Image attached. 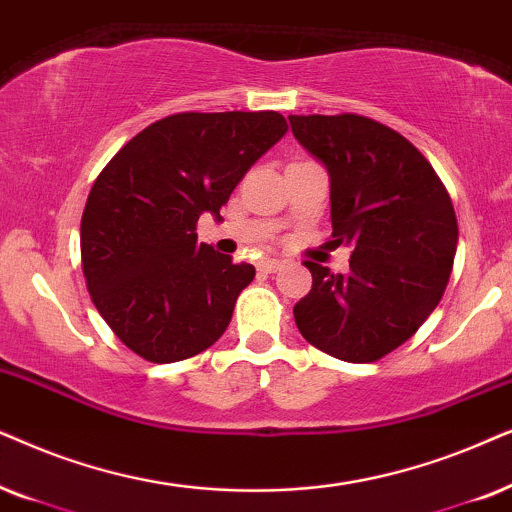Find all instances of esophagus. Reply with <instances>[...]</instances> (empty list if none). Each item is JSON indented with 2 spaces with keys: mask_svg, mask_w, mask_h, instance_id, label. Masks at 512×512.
<instances>
[{
  "mask_svg": "<svg viewBox=\"0 0 512 512\" xmlns=\"http://www.w3.org/2000/svg\"><path fill=\"white\" fill-rule=\"evenodd\" d=\"M283 260H276V257H269V260H262L260 264H257V271H262V274H274V271H278L283 267Z\"/></svg>",
  "mask_w": 512,
  "mask_h": 512,
  "instance_id": "obj_1",
  "label": "esophagus"
}]
</instances>
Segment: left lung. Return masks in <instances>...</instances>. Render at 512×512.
I'll list each match as a JSON object with an SVG mask.
<instances>
[{"label": "left lung", "instance_id": "obj_1", "mask_svg": "<svg viewBox=\"0 0 512 512\" xmlns=\"http://www.w3.org/2000/svg\"><path fill=\"white\" fill-rule=\"evenodd\" d=\"M295 140L330 175L335 243L349 274L306 262L313 285L295 304L306 342L349 363H372L407 342L438 306L459 241L452 199L424 154L358 114L295 117Z\"/></svg>", "mask_w": 512, "mask_h": 512}]
</instances>
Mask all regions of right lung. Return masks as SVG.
Listing matches in <instances>:
<instances>
[{
  "mask_svg": "<svg viewBox=\"0 0 512 512\" xmlns=\"http://www.w3.org/2000/svg\"><path fill=\"white\" fill-rule=\"evenodd\" d=\"M288 131L278 112H182L154 121L102 168L81 217V267L105 323L149 363L206 351L255 278L196 243L248 168Z\"/></svg>",
  "mask_w": 512,
  "mask_h": 512,
  "instance_id": "right-lung-1",
  "label": "right lung"
}]
</instances>
